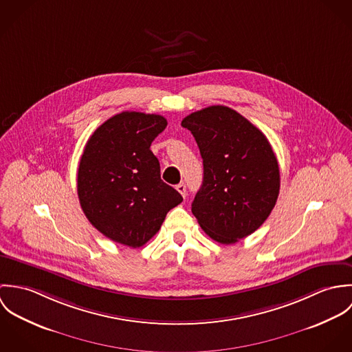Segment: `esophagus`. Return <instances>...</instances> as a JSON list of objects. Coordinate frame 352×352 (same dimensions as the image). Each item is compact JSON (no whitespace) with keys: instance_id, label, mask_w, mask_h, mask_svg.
<instances>
[{"instance_id":"34e87169","label":"esophagus","mask_w":352,"mask_h":352,"mask_svg":"<svg viewBox=\"0 0 352 352\" xmlns=\"http://www.w3.org/2000/svg\"><path fill=\"white\" fill-rule=\"evenodd\" d=\"M176 190L182 194V197H183V198H186V197H187V190H186V184H184V183L177 184V186H176Z\"/></svg>"}]
</instances>
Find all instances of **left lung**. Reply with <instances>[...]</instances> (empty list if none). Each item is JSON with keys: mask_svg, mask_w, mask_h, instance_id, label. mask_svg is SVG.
<instances>
[{"mask_svg": "<svg viewBox=\"0 0 352 352\" xmlns=\"http://www.w3.org/2000/svg\"><path fill=\"white\" fill-rule=\"evenodd\" d=\"M182 126L194 135L203 158L192 214L212 240L234 244L257 230L276 203V155L256 126L225 105L192 112Z\"/></svg>", "mask_w": 352, "mask_h": 352, "instance_id": "left-lung-1", "label": "left lung"}]
</instances>
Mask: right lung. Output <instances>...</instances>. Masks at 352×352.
<instances>
[{
    "label": "right lung",
    "mask_w": 352,
    "mask_h": 352,
    "mask_svg": "<svg viewBox=\"0 0 352 352\" xmlns=\"http://www.w3.org/2000/svg\"><path fill=\"white\" fill-rule=\"evenodd\" d=\"M166 124L161 115L124 111L105 120L85 145L77 173L80 204L88 221L115 243L142 247L183 201L161 180L151 151Z\"/></svg>",
    "instance_id": "obj_1"
}]
</instances>
